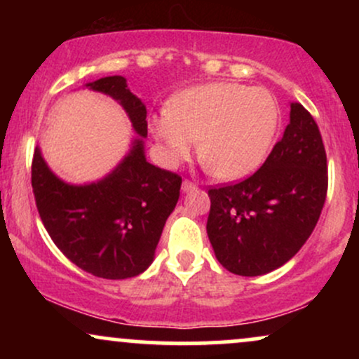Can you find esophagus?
Wrapping results in <instances>:
<instances>
[{"label": "esophagus", "instance_id": "34e87169", "mask_svg": "<svg viewBox=\"0 0 359 359\" xmlns=\"http://www.w3.org/2000/svg\"><path fill=\"white\" fill-rule=\"evenodd\" d=\"M194 189H196V184L191 182V180H184V182H182V191L184 192L194 191Z\"/></svg>", "mask_w": 359, "mask_h": 359}]
</instances>
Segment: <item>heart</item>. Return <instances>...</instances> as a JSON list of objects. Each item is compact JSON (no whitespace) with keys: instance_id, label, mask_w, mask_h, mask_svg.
I'll return each mask as SVG.
<instances>
[{"instance_id":"heart-1","label":"heart","mask_w":359,"mask_h":359,"mask_svg":"<svg viewBox=\"0 0 359 359\" xmlns=\"http://www.w3.org/2000/svg\"><path fill=\"white\" fill-rule=\"evenodd\" d=\"M280 108L263 88L214 82L185 90L172 108L150 118V131L168 167L179 165L201 142V155L214 174L236 180L253 174L277 135Z\"/></svg>"}]
</instances>
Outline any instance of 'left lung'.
I'll return each instance as SVG.
<instances>
[{
	"instance_id": "left-lung-1",
	"label": "left lung",
	"mask_w": 359,
	"mask_h": 359,
	"mask_svg": "<svg viewBox=\"0 0 359 359\" xmlns=\"http://www.w3.org/2000/svg\"><path fill=\"white\" fill-rule=\"evenodd\" d=\"M208 236L231 273L277 270L314 231L327 194V158L314 118L299 102L269 158L248 179L209 189Z\"/></svg>"
}]
</instances>
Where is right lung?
Returning a JSON list of instances; mask_svg holds the SVG:
<instances>
[{
	"label": "right lung",
	"mask_w": 359,
	"mask_h": 359,
	"mask_svg": "<svg viewBox=\"0 0 359 359\" xmlns=\"http://www.w3.org/2000/svg\"><path fill=\"white\" fill-rule=\"evenodd\" d=\"M86 88L118 101L142 138L104 179L84 185L59 179L36 147L32 162L36 209L52 241L74 265L108 280L137 277L154 262L182 179L147 162V108L125 77H102Z\"/></svg>",
	"instance_id": "right-lung-1"
}]
</instances>
